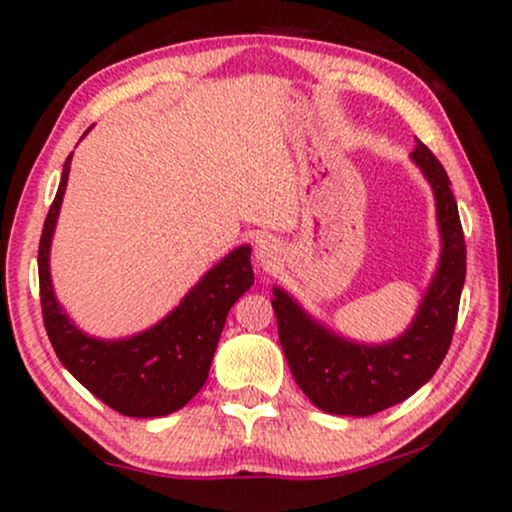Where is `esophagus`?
<instances>
[{
  "label": "esophagus",
  "mask_w": 512,
  "mask_h": 512,
  "mask_svg": "<svg viewBox=\"0 0 512 512\" xmlns=\"http://www.w3.org/2000/svg\"><path fill=\"white\" fill-rule=\"evenodd\" d=\"M279 245L276 243H269V240H264V243H260L255 248V260L257 264H260L262 269H272L276 262H279Z\"/></svg>",
  "instance_id": "1"
}]
</instances>
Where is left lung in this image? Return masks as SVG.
I'll return each instance as SVG.
<instances>
[{
	"instance_id": "8db88e82",
	"label": "left lung",
	"mask_w": 512,
	"mask_h": 512,
	"mask_svg": "<svg viewBox=\"0 0 512 512\" xmlns=\"http://www.w3.org/2000/svg\"><path fill=\"white\" fill-rule=\"evenodd\" d=\"M411 161L436 199L440 260L407 330L383 344L356 342L310 315L289 291L272 289L279 342L293 378L327 414L370 416L404 402L433 378L452 342L467 274L460 214L448 173L419 139Z\"/></svg>"
}]
</instances>
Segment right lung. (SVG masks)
<instances>
[{"instance_id":"right-lung-1","label":"right lung","mask_w":512,"mask_h":512,"mask_svg":"<svg viewBox=\"0 0 512 512\" xmlns=\"http://www.w3.org/2000/svg\"><path fill=\"white\" fill-rule=\"evenodd\" d=\"M72 154L64 161L55 202L38 248L40 305L45 330L62 366L110 409L134 419H158L178 411L207 383L228 310L255 284L250 245H238L185 293L166 317L120 339L81 332L57 301L50 276V245L60 219Z\"/></svg>"}]
</instances>
